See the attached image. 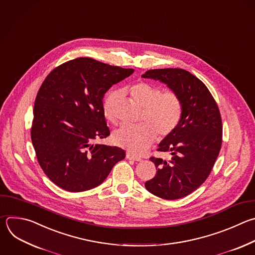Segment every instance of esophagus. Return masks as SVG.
<instances>
[{
	"label": "esophagus",
	"mask_w": 255,
	"mask_h": 255,
	"mask_svg": "<svg viewBox=\"0 0 255 255\" xmlns=\"http://www.w3.org/2000/svg\"><path fill=\"white\" fill-rule=\"evenodd\" d=\"M126 157H127L128 159H130V160H134V161H141V160H142L140 157L135 156L134 154H131V153H127V154H126Z\"/></svg>",
	"instance_id": "obj_1"
}]
</instances>
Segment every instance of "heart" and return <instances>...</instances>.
I'll list each match as a JSON object with an SVG mask.
<instances>
[{"mask_svg":"<svg viewBox=\"0 0 255 255\" xmlns=\"http://www.w3.org/2000/svg\"><path fill=\"white\" fill-rule=\"evenodd\" d=\"M161 91L158 85L147 81L137 82L127 89L132 101L144 108L142 120L145 122L119 128L113 136L117 145L134 154H141L152 145L156 135L163 139L174 132L182 118V100L175 91ZM120 95L119 91H112L103 103L104 115L113 123Z\"/></svg>","mask_w":255,"mask_h":255,"instance_id":"heart-1","label":"heart"}]
</instances>
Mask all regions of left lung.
Returning <instances> with one entry per match:
<instances>
[{"label": "left lung", "instance_id": "obj_1", "mask_svg": "<svg viewBox=\"0 0 255 255\" xmlns=\"http://www.w3.org/2000/svg\"><path fill=\"white\" fill-rule=\"evenodd\" d=\"M142 77L166 83L182 100L179 125L157 148L170 153L171 158L150 157L157 172L145 182L146 189L160 198L179 199L195 191L212 170L222 144L220 111L205 84L188 71L154 69Z\"/></svg>", "mask_w": 255, "mask_h": 255}]
</instances>
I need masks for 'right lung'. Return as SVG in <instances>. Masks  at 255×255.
<instances>
[{"label":"right lung","mask_w":255,"mask_h":255,"mask_svg":"<svg viewBox=\"0 0 255 255\" xmlns=\"http://www.w3.org/2000/svg\"><path fill=\"white\" fill-rule=\"evenodd\" d=\"M133 72L80 57L56 67L42 83L31 139L44 173L60 188L69 192L92 189L125 158L126 152L119 147L93 143L110 135L104 94Z\"/></svg>","instance_id":"obj_1"}]
</instances>
